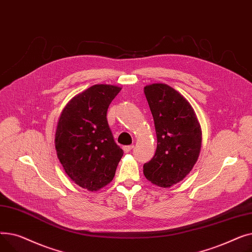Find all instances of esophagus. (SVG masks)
<instances>
[{"label":"esophagus","instance_id":"obj_1","mask_svg":"<svg viewBox=\"0 0 252 252\" xmlns=\"http://www.w3.org/2000/svg\"><path fill=\"white\" fill-rule=\"evenodd\" d=\"M133 148H134V145H127V146H125V147H124V151H125L126 153H127V152H129Z\"/></svg>","mask_w":252,"mask_h":252}]
</instances>
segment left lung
Masks as SVG:
<instances>
[{
  "label": "left lung",
  "instance_id": "1",
  "mask_svg": "<svg viewBox=\"0 0 252 252\" xmlns=\"http://www.w3.org/2000/svg\"><path fill=\"white\" fill-rule=\"evenodd\" d=\"M154 119L157 148L143 166L144 176L157 186L167 188L181 182L196 163L202 133L190 103L165 84L144 88Z\"/></svg>",
  "mask_w": 252,
  "mask_h": 252
}]
</instances>
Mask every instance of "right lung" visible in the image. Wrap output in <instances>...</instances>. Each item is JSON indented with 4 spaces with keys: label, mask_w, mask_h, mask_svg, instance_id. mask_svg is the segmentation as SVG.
Listing matches in <instances>:
<instances>
[{
    "label": "right lung",
    "mask_w": 252,
    "mask_h": 252,
    "mask_svg": "<svg viewBox=\"0 0 252 252\" xmlns=\"http://www.w3.org/2000/svg\"><path fill=\"white\" fill-rule=\"evenodd\" d=\"M121 90L111 85L92 86L73 97L59 118L55 135L58 159L70 180L89 191L113 180L124 155L106 117Z\"/></svg>",
    "instance_id": "right-lung-1"
}]
</instances>
